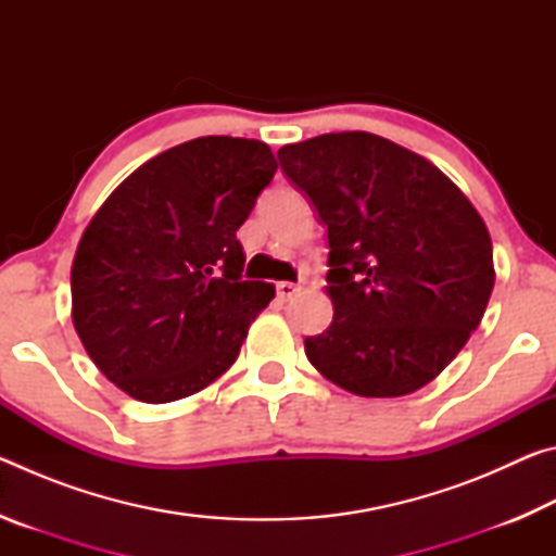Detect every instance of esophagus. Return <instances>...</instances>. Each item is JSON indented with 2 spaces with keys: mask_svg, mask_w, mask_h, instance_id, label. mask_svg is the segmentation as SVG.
<instances>
[{
  "mask_svg": "<svg viewBox=\"0 0 556 556\" xmlns=\"http://www.w3.org/2000/svg\"><path fill=\"white\" fill-rule=\"evenodd\" d=\"M299 291V287L296 285H291V281H279L277 285V296L281 299V301H289L291 296H294Z\"/></svg>",
  "mask_w": 556,
  "mask_h": 556,
  "instance_id": "34e87169",
  "label": "esophagus"
}]
</instances>
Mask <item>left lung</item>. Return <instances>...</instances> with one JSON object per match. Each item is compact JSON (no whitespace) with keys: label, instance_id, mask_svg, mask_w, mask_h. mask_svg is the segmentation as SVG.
Returning <instances> with one entry per match:
<instances>
[{"label":"left lung","instance_id":"left-lung-1","mask_svg":"<svg viewBox=\"0 0 556 556\" xmlns=\"http://www.w3.org/2000/svg\"><path fill=\"white\" fill-rule=\"evenodd\" d=\"M326 225L333 321L306 336L314 368L361 397H402L454 361L491 299L478 211L427 159L368 131L277 152Z\"/></svg>","mask_w":556,"mask_h":556}]
</instances>
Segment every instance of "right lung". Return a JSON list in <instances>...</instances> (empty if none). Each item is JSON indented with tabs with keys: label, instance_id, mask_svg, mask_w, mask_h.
Instances as JSON below:
<instances>
[{
	"label": "right lung",
	"instance_id": "add662e5",
	"mask_svg": "<svg viewBox=\"0 0 556 556\" xmlns=\"http://www.w3.org/2000/svg\"><path fill=\"white\" fill-rule=\"evenodd\" d=\"M277 172L265 142L199 137L139 166L83 232L73 326L129 397L164 404L230 368L275 287L242 279L235 232Z\"/></svg>",
	"mask_w": 556,
	"mask_h": 556
}]
</instances>
